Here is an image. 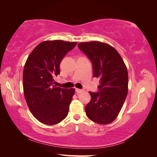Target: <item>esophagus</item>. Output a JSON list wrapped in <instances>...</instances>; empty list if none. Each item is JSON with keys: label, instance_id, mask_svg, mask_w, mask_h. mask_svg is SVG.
Masks as SVG:
<instances>
[{"label": "esophagus", "instance_id": "34e87169", "mask_svg": "<svg viewBox=\"0 0 157 157\" xmlns=\"http://www.w3.org/2000/svg\"><path fill=\"white\" fill-rule=\"evenodd\" d=\"M75 91L77 93H81L83 92V90H81V89H78V88H76L75 89Z\"/></svg>", "mask_w": 157, "mask_h": 157}]
</instances>
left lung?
Instances as JSON below:
<instances>
[{
    "label": "left lung",
    "instance_id": "obj_1",
    "mask_svg": "<svg viewBox=\"0 0 157 157\" xmlns=\"http://www.w3.org/2000/svg\"><path fill=\"white\" fill-rule=\"evenodd\" d=\"M78 47L91 60L94 77L100 80L99 92H89L91 100L85 107L86 115L98 124H110L119 114L128 94L126 66L117 50L108 44L85 42Z\"/></svg>",
    "mask_w": 157,
    "mask_h": 157
}]
</instances>
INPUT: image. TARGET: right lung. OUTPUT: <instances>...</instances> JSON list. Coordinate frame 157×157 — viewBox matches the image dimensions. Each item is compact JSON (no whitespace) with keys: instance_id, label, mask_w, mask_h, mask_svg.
<instances>
[{"instance_id":"add662e5","label":"right lung","mask_w":157,"mask_h":157,"mask_svg":"<svg viewBox=\"0 0 157 157\" xmlns=\"http://www.w3.org/2000/svg\"><path fill=\"white\" fill-rule=\"evenodd\" d=\"M76 42L61 40L40 42L31 52L23 73V94L30 111L39 122L54 125L67 116L75 90L54 86L59 64Z\"/></svg>"}]
</instances>
